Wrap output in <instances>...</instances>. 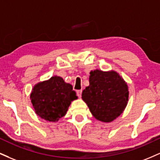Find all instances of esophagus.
<instances>
[{"label":"esophagus","mask_w":160,"mask_h":160,"mask_svg":"<svg viewBox=\"0 0 160 160\" xmlns=\"http://www.w3.org/2000/svg\"><path fill=\"white\" fill-rule=\"evenodd\" d=\"M82 95V90H78L77 91V95L78 96V98H81Z\"/></svg>","instance_id":"34e87169"}]
</instances>
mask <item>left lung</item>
<instances>
[{
	"label": "left lung",
	"instance_id": "8db88e82",
	"mask_svg": "<svg viewBox=\"0 0 160 160\" xmlns=\"http://www.w3.org/2000/svg\"><path fill=\"white\" fill-rule=\"evenodd\" d=\"M89 85L82 99L97 120L112 122L120 116L128 103V86L115 71L95 69L90 72Z\"/></svg>",
	"mask_w": 160,
	"mask_h": 160
}]
</instances>
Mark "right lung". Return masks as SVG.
Returning a JSON list of instances; mask_svg holds the SVG:
<instances>
[{"instance_id":"right-lung-1","label":"right lung","mask_w":160,"mask_h":160,"mask_svg":"<svg viewBox=\"0 0 160 160\" xmlns=\"http://www.w3.org/2000/svg\"><path fill=\"white\" fill-rule=\"evenodd\" d=\"M30 98L36 114L49 122L64 117L72 102L78 98L72 86L59 76L36 83Z\"/></svg>"}]
</instances>
